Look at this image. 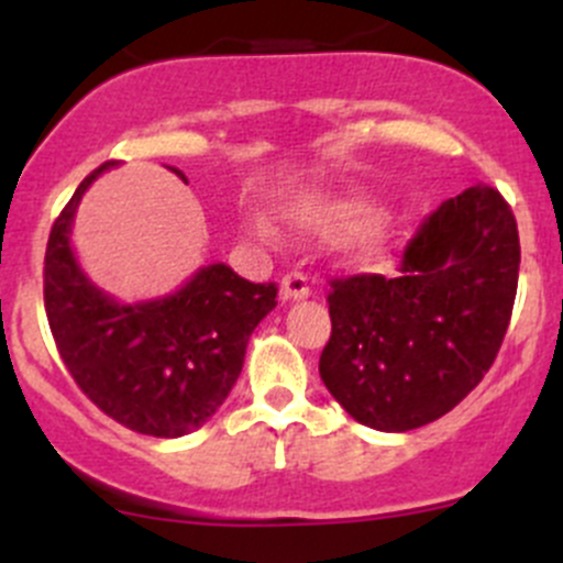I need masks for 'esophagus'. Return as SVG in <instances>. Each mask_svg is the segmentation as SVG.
<instances>
[{
    "label": "esophagus",
    "instance_id": "esophagus-1",
    "mask_svg": "<svg viewBox=\"0 0 563 563\" xmlns=\"http://www.w3.org/2000/svg\"><path fill=\"white\" fill-rule=\"evenodd\" d=\"M308 294H310V280L308 275H302V272H288V275L280 280V297L286 299V302H291V299H305Z\"/></svg>",
    "mask_w": 563,
    "mask_h": 563
}]
</instances>
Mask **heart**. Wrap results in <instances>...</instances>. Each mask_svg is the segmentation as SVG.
Returning <instances> with one entry per match:
<instances>
[{
  "label": "heart",
  "instance_id": "heart-1",
  "mask_svg": "<svg viewBox=\"0 0 563 563\" xmlns=\"http://www.w3.org/2000/svg\"><path fill=\"white\" fill-rule=\"evenodd\" d=\"M373 214L371 201L354 196V198H340V201H329L323 207H313V220L321 229L329 231H343L354 229V225L365 223Z\"/></svg>",
  "mask_w": 563,
  "mask_h": 563
}]
</instances>
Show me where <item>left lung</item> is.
<instances>
[{
  "label": "left lung",
  "mask_w": 563,
  "mask_h": 563,
  "mask_svg": "<svg viewBox=\"0 0 563 563\" xmlns=\"http://www.w3.org/2000/svg\"><path fill=\"white\" fill-rule=\"evenodd\" d=\"M518 269L509 203L496 187H468L419 223L400 275L329 283L321 382L367 428L406 433L444 417L496 362Z\"/></svg>",
  "instance_id": "1"
}]
</instances>
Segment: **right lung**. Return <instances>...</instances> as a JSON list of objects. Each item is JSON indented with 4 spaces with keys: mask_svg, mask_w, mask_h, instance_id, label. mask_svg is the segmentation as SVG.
I'll use <instances>...</instances> for the list:
<instances>
[{
    "mask_svg": "<svg viewBox=\"0 0 563 563\" xmlns=\"http://www.w3.org/2000/svg\"><path fill=\"white\" fill-rule=\"evenodd\" d=\"M111 166L95 168L54 220L45 316L73 382L100 411L135 433L179 439L223 406L250 334L277 305V286L250 283L225 264L203 266L179 291L150 302L122 305L92 286L70 247V225L87 187Z\"/></svg>",
    "mask_w": 563,
    "mask_h": 563,
    "instance_id": "obj_1",
    "label": "right lung"
}]
</instances>
